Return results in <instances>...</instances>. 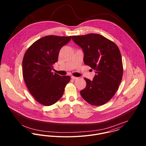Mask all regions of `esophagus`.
<instances>
[{"label":"esophagus","instance_id":"34e87169","mask_svg":"<svg viewBox=\"0 0 146 146\" xmlns=\"http://www.w3.org/2000/svg\"><path fill=\"white\" fill-rule=\"evenodd\" d=\"M71 78L72 79H73V80H76V79H78V78H77V77H75V76H72L71 77Z\"/></svg>","mask_w":146,"mask_h":146}]
</instances>
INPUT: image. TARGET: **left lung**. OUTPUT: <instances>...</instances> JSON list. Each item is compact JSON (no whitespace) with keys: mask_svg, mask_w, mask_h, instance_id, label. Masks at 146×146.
I'll return each mask as SVG.
<instances>
[{"mask_svg":"<svg viewBox=\"0 0 146 146\" xmlns=\"http://www.w3.org/2000/svg\"><path fill=\"white\" fill-rule=\"evenodd\" d=\"M84 53V62L96 70L93 80L84 78L86 85L80 94L88 104L101 106L115 94L122 80L123 66L117 45L102 35L89 34L72 36Z\"/></svg>","mask_w":146,"mask_h":146,"instance_id":"obj_1","label":"left lung"}]
</instances>
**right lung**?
Instances as JSON below:
<instances>
[{
    "label": "right lung",
    "instance_id": "right-lung-1",
    "mask_svg": "<svg viewBox=\"0 0 146 146\" xmlns=\"http://www.w3.org/2000/svg\"><path fill=\"white\" fill-rule=\"evenodd\" d=\"M71 39L70 36L49 35L34 42L26 50L22 61L23 77L35 100L44 106L57 102L63 96L69 76L52 72L59 52Z\"/></svg>",
    "mask_w": 146,
    "mask_h": 146
}]
</instances>
